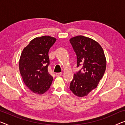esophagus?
Returning a JSON list of instances; mask_svg holds the SVG:
<instances>
[{"label":"esophagus","instance_id":"1","mask_svg":"<svg viewBox=\"0 0 125 125\" xmlns=\"http://www.w3.org/2000/svg\"><path fill=\"white\" fill-rule=\"evenodd\" d=\"M62 75V74L61 73H56V76H57V77H58V76H61Z\"/></svg>","mask_w":125,"mask_h":125}]
</instances>
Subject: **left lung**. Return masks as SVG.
<instances>
[{
	"label": "left lung",
	"instance_id": "1",
	"mask_svg": "<svg viewBox=\"0 0 125 125\" xmlns=\"http://www.w3.org/2000/svg\"><path fill=\"white\" fill-rule=\"evenodd\" d=\"M69 41L76 55L77 66L83 65L74 75L70 89L76 96L83 97L97 87L104 75L106 59L101 46L91 38L77 36Z\"/></svg>",
	"mask_w": 125,
	"mask_h": 125
}]
</instances>
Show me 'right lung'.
<instances>
[{
  "label": "right lung",
  "instance_id": "add662e5",
  "mask_svg": "<svg viewBox=\"0 0 125 125\" xmlns=\"http://www.w3.org/2000/svg\"><path fill=\"white\" fill-rule=\"evenodd\" d=\"M56 38L48 36L36 37L21 53L19 68L25 85L31 91L42 94L49 89L53 78L48 72L49 51Z\"/></svg>",
  "mask_w": 125,
  "mask_h": 125
}]
</instances>
